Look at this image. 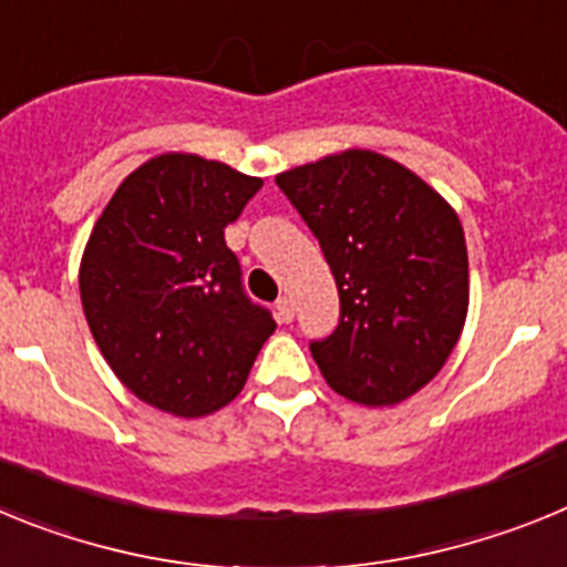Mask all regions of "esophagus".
Listing matches in <instances>:
<instances>
[{
  "mask_svg": "<svg viewBox=\"0 0 567 567\" xmlns=\"http://www.w3.org/2000/svg\"><path fill=\"white\" fill-rule=\"evenodd\" d=\"M275 315H278L280 323H289V320L295 318V307H292V300H289L287 295L275 300Z\"/></svg>",
  "mask_w": 567,
  "mask_h": 567,
  "instance_id": "1",
  "label": "esophagus"
}]
</instances>
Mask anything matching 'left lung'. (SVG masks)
I'll return each mask as SVG.
<instances>
[{
	"label": "left lung",
	"mask_w": 567,
	"mask_h": 567,
	"mask_svg": "<svg viewBox=\"0 0 567 567\" xmlns=\"http://www.w3.org/2000/svg\"><path fill=\"white\" fill-rule=\"evenodd\" d=\"M318 238L340 295L312 358L334 392L394 405L443 369L468 312V252L443 195L372 153L346 150L275 175Z\"/></svg>",
	"instance_id": "left-lung-1"
}]
</instances>
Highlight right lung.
Segmentation results:
<instances>
[{
    "instance_id": "add662e5",
    "label": "right lung",
    "mask_w": 567,
    "mask_h": 567,
    "mask_svg": "<svg viewBox=\"0 0 567 567\" xmlns=\"http://www.w3.org/2000/svg\"><path fill=\"white\" fill-rule=\"evenodd\" d=\"M260 187L202 155H155L115 189L84 247L79 292L104 360L135 398L175 417L238 398L275 332L224 240Z\"/></svg>"
}]
</instances>
